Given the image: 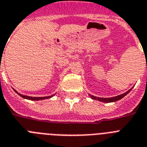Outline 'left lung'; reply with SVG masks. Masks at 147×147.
Masks as SVG:
<instances>
[{
  "instance_id": "1",
  "label": "left lung",
  "mask_w": 147,
  "mask_h": 147,
  "mask_svg": "<svg viewBox=\"0 0 147 147\" xmlns=\"http://www.w3.org/2000/svg\"><path fill=\"white\" fill-rule=\"evenodd\" d=\"M131 90V89H130L129 90H127V92L124 93V94H121V95H118L116 96H114V97H110V98H102V97H96V96H94L93 95H90V96L91 97V99L93 100H96L100 101V102H115V101H118L119 100H121V98H123L124 96H126L128 93Z\"/></svg>"
}]
</instances>
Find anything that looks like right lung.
Returning a JSON list of instances; mask_svg holds the SVG:
<instances>
[{
    "label": "right lung",
    "mask_w": 147,
    "mask_h": 147,
    "mask_svg": "<svg viewBox=\"0 0 147 147\" xmlns=\"http://www.w3.org/2000/svg\"><path fill=\"white\" fill-rule=\"evenodd\" d=\"M16 92L19 95H20V96H22V97H23L24 99H27V100H45V99H48V98H51V97H52V96L54 95V94H53V95H51V96H43V97H32V96H25V95H22V94H19V93L16 91V90H15Z\"/></svg>",
    "instance_id": "add662e5"
}]
</instances>
